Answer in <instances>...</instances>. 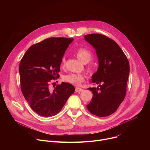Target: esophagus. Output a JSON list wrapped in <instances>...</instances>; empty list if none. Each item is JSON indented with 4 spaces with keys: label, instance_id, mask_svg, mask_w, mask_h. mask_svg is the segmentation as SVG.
I'll return each mask as SVG.
<instances>
[{
    "label": "esophagus",
    "instance_id": "obj_1",
    "mask_svg": "<svg viewBox=\"0 0 150 150\" xmlns=\"http://www.w3.org/2000/svg\"><path fill=\"white\" fill-rule=\"evenodd\" d=\"M83 91V89L79 88V87H76L75 88V91L76 92H81Z\"/></svg>",
    "mask_w": 150,
    "mask_h": 150
}]
</instances>
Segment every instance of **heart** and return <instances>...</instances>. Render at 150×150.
<instances>
[{
    "mask_svg": "<svg viewBox=\"0 0 150 150\" xmlns=\"http://www.w3.org/2000/svg\"><path fill=\"white\" fill-rule=\"evenodd\" d=\"M75 54L78 58L82 63H87L89 62L92 58V54L90 50L85 48H79L76 52ZM66 64V59L65 57H63L61 60V65L62 67L65 66ZM88 70L89 72H91L92 70V67H90L88 68ZM85 79L84 76L81 74H74L71 73L68 75H65L63 77V80L69 83L79 85L82 82H83Z\"/></svg>",
    "mask_w": 150,
    "mask_h": 150,
    "instance_id": "1",
    "label": "heart"
}]
</instances>
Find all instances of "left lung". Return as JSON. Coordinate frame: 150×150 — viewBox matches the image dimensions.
I'll return each instance as SVG.
<instances>
[{
	"mask_svg": "<svg viewBox=\"0 0 150 150\" xmlns=\"http://www.w3.org/2000/svg\"><path fill=\"white\" fill-rule=\"evenodd\" d=\"M96 50L99 67L92 76L97 87L89 88L93 97L87 105L89 112L99 117L115 113L123 101L129 75V63L116 42L105 35L91 34L84 36Z\"/></svg>",
	"mask_w": 150,
	"mask_h": 150,
	"instance_id": "left-lung-1",
	"label": "left lung"
}]
</instances>
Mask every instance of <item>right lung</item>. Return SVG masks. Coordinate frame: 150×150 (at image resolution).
<instances>
[{"instance_id":"1","label":"right lung","mask_w":150,"mask_h":150,"mask_svg":"<svg viewBox=\"0 0 150 150\" xmlns=\"http://www.w3.org/2000/svg\"><path fill=\"white\" fill-rule=\"evenodd\" d=\"M72 41L63 37L46 38L32 45L21 60V91L31 109L41 116L59 113L75 90L72 85L64 82L53 90L50 87L52 81L59 77L62 59Z\"/></svg>"}]
</instances>
